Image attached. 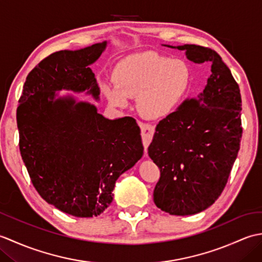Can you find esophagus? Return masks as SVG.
Masks as SVG:
<instances>
[{
    "label": "esophagus",
    "mask_w": 262,
    "mask_h": 262,
    "mask_svg": "<svg viewBox=\"0 0 262 262\" xmlns=\"http://www.w3.org/2000/svg\"><path fill=\"white\" fill-rule=\"evenodd\" d=\"M138 125L141 127V135H142V140H143V145L144 148H146L151 143L153 135H154V126L151 124H147V122H143V121H138Z\"/></svg>",
    "instance_id": "obj_1"
}]
</instances>
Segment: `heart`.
Masks as SVG:
<instances>
[{"label": "heart", "instance_id": "obj_1", "mask_svg": "<svg viewBox=\"0 0 262 262\" xmlns=\"http://www.w3.org/2000/svg\"><path fill=\"white\" fill-rule=\"evenodd\" d=\"M115 82H102L101 90L116 107H126L129 98L137 99L138 109L147 118L169 116L186 97L190 70L180 59L147 52L128 56L117 64Z\"/></svg>", "mask_w": 262, "mask_h": 262}]
</instances>
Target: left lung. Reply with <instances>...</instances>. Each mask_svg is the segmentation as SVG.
Instances as JSON below:
<instances>
[{
    "label": "left lung",
    "instance_id": "1",
    "mask_svg": "<svg viewBox=\"0 0 262 262\" xmlns=\"http://www.w3.org/2000/svg\"><path fill=\"white\" fill-rule=\"evenodd\" d=\"M174 48L172 46H168ZM211 74L197 98H187L160 120L148 155L160 169L155 205L171 215L203 211L221 196L237 157L242 137L240 88L213 49L177 47Z\"/></svg>",
    "mask_w": 262,
    "mask_h": 262
}]
</instances>
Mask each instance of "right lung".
<instances>
[{"label": "right lung", "instance_id": "right-lung-1", "mask_svg": "<svg viewBox=\"0 0 262 262\" xmlns=\"http://www.w3.org/2000/svg\"><path fill=\"white\" fill-rule=\"evenodd\" d=\"M107 42L59 51L28 74L16 109L21 158L38 193L75 217H94L113 202L115 183L143 155L141 129L132 117L110 120L88 102L55 99L72 90L99 98L89 68Z\"/></svg>", "mask_w": 262, "mask_h": 262}]
</instances>
